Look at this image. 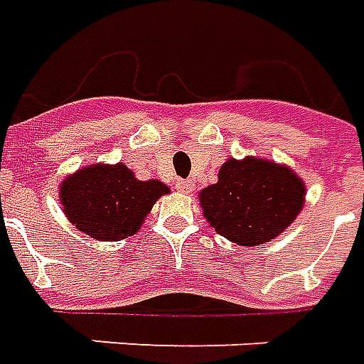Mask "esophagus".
I'll use <instances>...</instances> for the list:
<instances>
[{"instance_id": "1", "label": "esophagus", "mask_w": 364, "mask_h": 364, "mask_svg": "<svg viewBox=\"0 0 364 364\" xmlns=\"http://www.w3.org/2000/svg\"><path fill=\"white\" fill-rule=\"evenodd\" d=\"M176 188L180 190V192H184V194H192V192H194L196 184L192 182V180H178Z\"/></svg>"}]
</instances>
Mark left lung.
Instances as JSON below:
<instances>
[{
  "label": "left lung",
  "mask_w": 364,
  "mask_h": 364,
  "mask_svg": "<svg viewBox=\"0 0 364 364\" xmlns=\"http://www.w3.org/2000/svg\"><path fill=\"white\" fill-rule=\"evenodd\" d=\"M198 198L215 233L241 247H257L292 225L306 203V184L286 164L245 156L223 162L218 182Z\"/></svg>",
  "instance_id": "8db88e82"
}]
</instances>
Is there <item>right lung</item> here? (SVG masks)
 <instances>
[{
    "label": "right lung",
    "mask_w": 364,
    "mask_h": 364,
    "mask_svg": "<svg viewBox=\"0 0 364 364\" xmlns=\"http://www.w3.org/2000/svg\"><path fill=\"white\" fill-rule=\"evenodd\" d=\"M170 188L161 180H139L123 162H95L64 178L58 198L64 215L95 241L135 235L159 198Z\"/></svg>",
    "instance_id": "1"
}]
</instances>
